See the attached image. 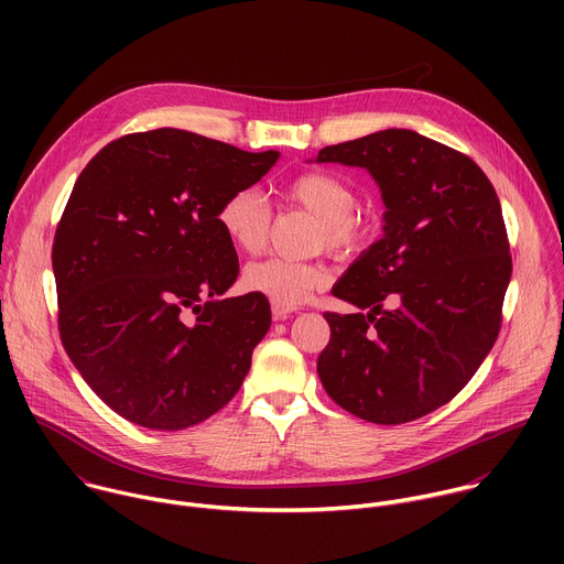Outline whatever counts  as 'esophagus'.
Listing matches in <instances>:
<instances>
[{
	"instance_id": "obj_1",
	"label": "esophagus",
	"mask_w": 564,
	"mask_h": 564,
	"mask_svg": "<svg viewBox=\"0 0 564 564\" xmlns=\"http://www.w3.org/2000/svg\"><path fill=\"white\" fill-rule=\"evenodd\" d=\"M292 312H294V307H288V305H279V303H272V314H274V318H279V321L288 318Z\"/></svg>"
}]
</instances>
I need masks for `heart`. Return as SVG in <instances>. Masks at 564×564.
I'll use <instances>...</instances> for the list:
<instances>
[{"mask_svg":"<svg viewBox=\"0 0 564 564\" xmlns=\"http://www.w3.org/2000/svg\"><path fill=\"white\" fill-rule=\"evenodd\" d=\"M285 200L305 209L321 223L318 243H326L337 254H355L364 250L375 234V223L355 214L359 194L350 181L333 172H307L296 176L285 189ZM218 227L229 243L246 254L265 248L270 234V207L252 187L229 192L216 214ZM328 283V270L316 263H299L288 259H265L252 263L243 274L250 292L268 296L272 303L294 307L314 290Z\"/></svg>","mask_w":564,"mask_h":564,"instance_id":"heart-1","label":"heart"}]
</instances>
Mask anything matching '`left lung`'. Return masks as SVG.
<instances>
[{"label": "left lung", "instance_id": "obj_1", "mask_svg": "<svg viewBox=\"0 0 564 564\" xmlns=\"http://www.w3.org/2000/svg\"><path fill=\"white\" fill-rule=\"evenodd\" d=\"M316 163L364 167L386 205L381 238L333 288L368 312L324 314L318 379L366 422L420 420L448 404L498 339L511 281L498 194L468 155L411 129L324 147Z\"/></svg>", "mask_w": 564, "mask_h": 564}]
</instances>
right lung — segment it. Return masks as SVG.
I'll list each match as a JSON object with an SVG mask.
<instances>
[{"mask_svg": "<svg viewBox=\"0 0 564 564\" xmlns=\"http://www.w3.org/2000/svg\"><path fill=\"white\" fill-rule=\"evenodd\" d=\"M279 155L153 129L109 142L79 174L53 243L59 337L120 417L183 431L243 383L272 312L257 292L223 299L238 257L216 214Z\"/></svg>", "mask_w": 564, "mask_h": 564, "instance_id": "1", "label": "right lung"}]
</instances>
